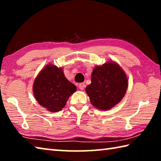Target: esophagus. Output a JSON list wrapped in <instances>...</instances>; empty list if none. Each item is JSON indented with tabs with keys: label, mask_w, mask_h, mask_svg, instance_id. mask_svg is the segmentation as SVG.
Returning a JSON list of instances; mask_svg holds the SVG:
<instances>
[{
	"label": "esophagus",
	"mask_w": 161,
	"mask_h": 161,
	"mask_svg": "<svg viewBox=\"0 0 161 161\" xmlns=\"http://www.w3.org/2000/svg\"><path fill=\"white\" fill-rule=\"evenodd\" d=\"M84 87H85V84H84V83H81L79 84V88H80V90H83Z\"/></svg>",
	"instance_id": "34e87169"
}]
</instances>
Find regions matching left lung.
Segmentation results:
<instances>
[{
  "label": "left lung",
  "instance_id": "1",
  "mask_svg": "<svg viewBox=\"0 0 161 161\" xmlns=\"http://www.w3.org/2000/svg\"><path fill=\"white\" fill-rule=\"evenodd\" d=\"M92 83L86 87L90 102L98 109H111L126 94L128 79L119 65L109 61L92 71Z\"/></svg>",
  "mask_w": 161,
  "mask_h": 161
}]
</instances>
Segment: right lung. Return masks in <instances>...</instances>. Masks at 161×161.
<instances>
[{"label": "right lung", "instance_id": "1", "mask_svg": "<svg viewBox=\"0 0 161 161\" xmlns=\"http://www.w3.org/2000/svg\"><path fill=\"white\" fill-rule=\"evenodd\" d=\"M34 96L40 106L57 112L66 105L77 87L65 77L62 68L49 64L40 71L33 83Z\"/></svg>", "mask_w": 161, "mask_h": 161}]
</instances>
